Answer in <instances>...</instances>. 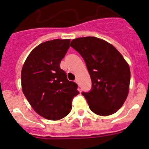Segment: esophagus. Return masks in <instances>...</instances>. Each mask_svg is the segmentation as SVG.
I'll list each match as a JSON object with an SVG mask.
<instances>
[{"label":"esophagus","instance_id":"obj_1","mask_svg":"<svg viewBox=\"0 0 149 149\" xmlns=\"http://www.w3.org/2000/svg\"><path fill=\"white\" fill-rule=\"evenodd\" d=\"M75 82H76V83H77V84H78V85H79V80H78V79H76V80H75Z\"/></svg>","mask_w":149,"mask_h":149}]
</instances>
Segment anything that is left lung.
<instances>
[{"mask_svg":"<svg viewBox=\"0 0 149 149\" xmlns=\"http://www.w3.org/2000/svg\"><path fill=\"white\" fill-rule=\"evenodd\" d=\"M71 47L85 60L92 82L89 92H82L94 113L109 116L121 108L129 92L130 70L113 45L95 37L73 39Z\"/></svg>","mask_w":149,"mask_h":149,"instance_id":"1","label":"left lung"}]
</instances>
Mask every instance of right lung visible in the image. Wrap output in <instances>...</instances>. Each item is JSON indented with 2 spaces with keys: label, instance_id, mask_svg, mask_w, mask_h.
<instances>
[{
  "label": "right lung",
  "instance_id": "1",
  "mask_svg": "<svg viewBox=\"0 0 149 149\" xmlns=\"http://www.w3.org/2000/svg\"><path fill=\"white\" fill-rule=\"evenodd\" d=\"M70 41L42 43L30 52L21 70V88L30 105L39 115L52 121L68 115L73 98L79 94L77 84L69 81L60 69Z\"/></svg>",
  "mask_w": 149,
  "mask_h": 149
}]
</instances>
